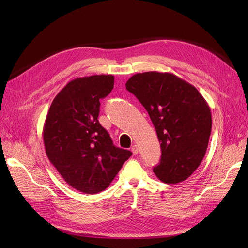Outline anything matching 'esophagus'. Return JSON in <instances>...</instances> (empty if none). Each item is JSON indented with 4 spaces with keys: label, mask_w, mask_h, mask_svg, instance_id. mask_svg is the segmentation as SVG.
Instances as JSON below:
<instances>
[{
    "label": "esophagus",
    "mask_w": 248,
    "mask_h": 248,
    "mask_svg": "<svg viewBox=\"0 0 248 248\" xmlns=\"http://www.w3.org/2000/svg\"><path fill=\"white\" fill-rule=\"evenodd\" d=\"M132 152H133L134 155H137V154L139 153V147H138L137 145H134V146L132 147Z\"/></svg>",
    "instance_id": "esophagus-1"
}]
</instances>
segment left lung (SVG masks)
<instances>
[{"instance_id":"left-lung-1","label":"left lung","mask_w":248,"mask_h":248,"mask_svg":"<svg viewBox=\"0 0 248 248\" xmlns=\"http://www.w3.org/2000/svg\"><path fill=\"white\" fill-rule=\"evenodd\" d=\"M126 89L142 104L161 142V162L154 168L166 184L188 179L201 164L212 127L211 110L197 88L169 72L133 75Z\"/></svg>"}]
</instances>
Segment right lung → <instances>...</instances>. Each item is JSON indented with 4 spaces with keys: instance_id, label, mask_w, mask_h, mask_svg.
Here are the masks:
<instances>
[{
    "instance_id": "right-lung-1",
    "label": "right lung",
    "mask_w": 248,
    "mask_h": 248,
    "mask_svg": "<svg viewBox=\"0 0 248 248\" xmlns=\"http://www.w3.org/2000/svg\"><path fill=\"white\" fill-rule=\"evenodd\" d=\"M113 75L75 78L51 103L43 127L46 155L72 188L95 194L106 190L132 152L113 146L97 120L99 99L113 88Z\"/></svg>"
}]
</instances>
